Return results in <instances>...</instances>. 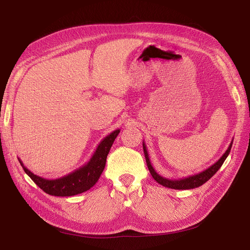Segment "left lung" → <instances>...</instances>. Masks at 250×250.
<instances>
[{
  "label": "left lung",
  "mask_w": 250,
  "mask_h": 250,
  "mask_svg": "<svg viewBox=\"0 0 250 250\" xmlns=\"http://www.w3.org/2000/svg\"><path fill=\"white\" fill-rule=\"evenodd\" d=\"M232 146V141L230 142L229 146L228 148V150L225 151L224 154L219 158V160L214 164L211 165L210 167H208L207 170H204L198 174H195V175H191L188 176L185 178H180V179H169L161 176L158 174L154 168L151 165V162L149 160V155H148V151L146 148L145 143L143 142V149H144V154H145V158H146V163L148 166V169L150 171V174L152 175V177L156 180V183H158L160 185L166 187V188H174V190H190V188H198L200 186H202L203 184H206L207 181L215 175V173L220 169L221 166L223 165L224 161L226 160V157L229 156L230 149Z\"/></svg>",
  "instance_id": "left-lung-1"
}]
</instances>
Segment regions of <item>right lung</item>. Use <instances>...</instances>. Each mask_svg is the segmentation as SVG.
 Here are the masks:
<instances>
[{
  "label": "right lung",
  "mask_w": 250,
  "mask_h": 250,
  "mask_svg": "<svg viewBox=\"0 0 250 250\" xmlns=\"http://www.w3.org/2000/svg\"><path fill=\"white\" fill-rule=\"evenodd\" d=\"M119 133L120 129H116L106 135L99 143L94 154L86 164L59 178L47 179L35 175L34 173L25 167L20 158L19 162L27 175L47 194L52 196H60V197H67V196L81 194L94 187L98 179L100 178L105 168V164H106V157L109 150Z\"/></svg>",
  "instance_id": "add662e5"
}]
</instances>
